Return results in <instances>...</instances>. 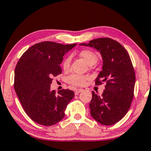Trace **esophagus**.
Listing matches in <instances>:
<instances>
[{"instance_id": "obj_1", "label": "esophagus", "mask_w": 151, "mask_h": 151, "mask_svg": "<svg viewBox=\"0 0 151 151\" xmlns=\"http://www.w3.org/2000/svg\"><path fill=\"white\" fill-rule=\"evenodd\" d=\"M83 91V89H81V88H79V89H76L75 91H74V93H75V95H78L79 93L82 92V91Z\"/></svg>"}]
</instances>
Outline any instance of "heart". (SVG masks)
I'll use <instances>...</instances> for the list:
<instances>
[{
    "mask_svg": "<svg viewBox=\"0 0 151 151\" xmlns=\"http://www.w3.org/2000/svg\"><path fill=\"white\" fill-rule=\"evenodd\" d=\"M79 56L86 60L89 65H93L98 61V56L96 53L89 49H84L79 53ZM71 57L68 56L63 62V68L65 70L69 69L71 63ZM89 79L88 76L79 75V74H72L67 78V82L70 84L75 86H83L86 84V81Z\"/></svg>",
    "mask_w": 151,
    "mask_h": 151,
    "instance_id": "obj_1",
    "label": "heart"
}]
</instances>
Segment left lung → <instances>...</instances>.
<instances>
[{
    "instance_id": "obj_1",
    "label": "left lung",
    "mask_w": 151,
    "mask_h": 151,
    "mask_svg": "<svg viewBox=\"0 0 151 151\" xmlns=\"http://www.w3.org/2000/svg\"><path fill=\"white\" fill-rule=\"evenodd\" d=\"M79 45L95 49L103 60L102 71L95 79V85L106 82L105 90L102 96L92 91L89 104L91 115L102 125H114L125 116L134 97L136 79L128 53L121 44L107 37Z\"/></svg>"
}]
</instances>
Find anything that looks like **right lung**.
Here are the masks:
<instances>
[{
    "mask_svg": "<svg viewBox=\"0 0 151 151\" xmlns=\"http://www.w3.org/2000/svg\"><path fill=\"white\" fill-rule=\"evenodd\" d=\"M77 44L43 42L22 55L14 70V90L25 112L35 123L50 126L64 118L65 110L74 98L69 89L51 91L53 77L62 73L63 56Z\"/></svg>",
    "mask_w": 151,
    "mask_h": 151,
    "instance_id": "add662e5",
    "label": "right lung"
}]
</instances>
